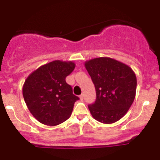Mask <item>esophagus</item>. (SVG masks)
Wrapping results in <instances>:
<instances>
[{
  "label": "esophagus",
  "mask_w": 160,
  "mask_h": 160,
  "mask_svg": "<svg viewBox=\"0 0 160 160\" xmlns=\"http://www.w3.org/2000/svg\"><path fill=\"white\" fill-rule=\"evenodd\" d=\"M80 100H83V95L81 94L80 95Z\"/></svg>",
  "instance_id": "34e87169"
}]
</instances>
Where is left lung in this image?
I'll return each mask as SVG.
<instances>
[{
  "instance_id": "left-lung-1",
  "label": "left lung",
  "mask_w": 160,
  "mask_h": 160,
  "mask_svg": "<svg viewBox=\"0 0 160 160\" xmlns=\"http://www.w3.org/2000/svg\"><path fill=\"white\" fill-rule=\"evenodd\" d=\"M96 91L89 109L95 120L104 124L120 120L135 98L136 75L129 66L114 58L99 57L85 62Z\"/></svg>"
}]
</instances>
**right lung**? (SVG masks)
Returning <instances> with one entry per match:
<instances>
[{"label": "right lung", "mask_w": 160, "mask_h": 160, "mask_svg": "<svg viewBox=\"0 0 160 160\" xmlns=\"http://www.w3.org/2000/svg\"><path fill=\"white\" fill-rule=\"evenodd\" d=\"M75 66L74 62L55 60L28 76L23 84V98L30 113L40 122L57 126L71 117L79 98L73 94L65 78Z\"/></svg>", "instance_id": "1"}]
</instances>
